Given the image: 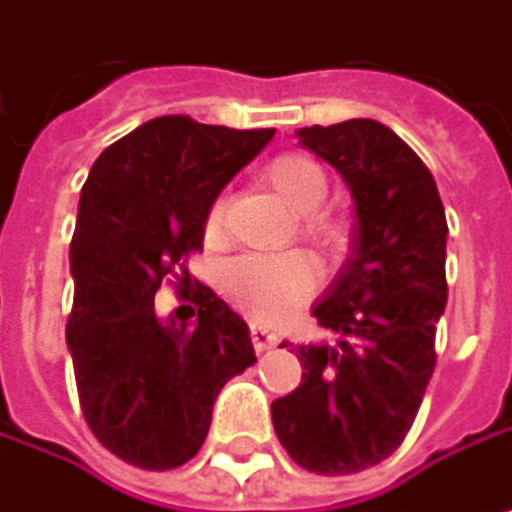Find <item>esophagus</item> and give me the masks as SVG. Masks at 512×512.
<instances>
[{
  "label": "esophagus",
  "mask_w": 512,
  "mask_h": 512,
  "mask_svg": "<svg viewBox=\"0 0 512 512\" xmlns=\"http://www.w3.org/2000/svg\"><path fill=\"white\" fill-rule=\"evenodd\" d=\"M251 343H254V349H258V352H267V349H273L279 340H276V334L270 331V327H264V324H251Z\"/></svg>",
  "instance_id": "obj_1"
}]
</instances>
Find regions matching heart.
Instances as JSON below:
<instances>
[{"label": "heart", "mask_w": 512, "mask_h": 512, "mask_svg": "<svg viewBox=\"0 0 512 512\" xmlns=\"http://www.w3.org/2000/svg\"><path fill=\"white\" fill-rule=\"evenodd\" d=\"M270 188L282 197V203L303 215V233L312 239H334L337 227L321 218L318 209L327 197V175L324 169L306 154H282L267 166ZM224 203L206 215V233L215 236L221 230ZM224 294L245 312L258 318H276L300 303L315 288V267L303 254H248L233 261L221 276Z\"/></svg>", "instance_id": "obj_1"}]
</instances>
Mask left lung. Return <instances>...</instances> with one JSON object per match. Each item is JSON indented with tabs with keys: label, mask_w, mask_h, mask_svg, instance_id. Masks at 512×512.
<instances>
[{
	"label": "left lung",
	"mask_w": 512,
	"mask_h": 512,
	"mask_svg": "<svg viewBox=\"0 0 512 512\" xmlns=\"http://www.w3.org/2000/svg\"><path fill=\"white\" fill-rule=\"evenodd\" d=\"M297 139L340 172L355 224L346 264L312 309L337 340L291 349L303 379L273 400V428L300 467L340 477L385 461L422 407L446 309L449 227L434 175L385 124L352 118Z\"/></svg>",
	"instance_id": "obj_1"
}]
</instances>
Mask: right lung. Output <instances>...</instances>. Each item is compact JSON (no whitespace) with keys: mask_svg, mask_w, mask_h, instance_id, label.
<instances>
[{"mask_svg":"<svg viewBox=\"0 0 512 512\" xmlns=\"http://www.w3.org/2000/svg\"><path fill=\"white\" fill-rule=\"evenodd\" d=\"M273 133L154 118L108 145L81 188L66 346L93 437L133 467L191 461L218 391L258 361L245 318L215 291H200L194 324L163 318L154 294L203 248L212 203ZM178 282L188 288V270Z\"/></svg>","mask_w":512,"mask_h":512,"instance_id":"obj_1","label":"right lung"}]
</instances>
